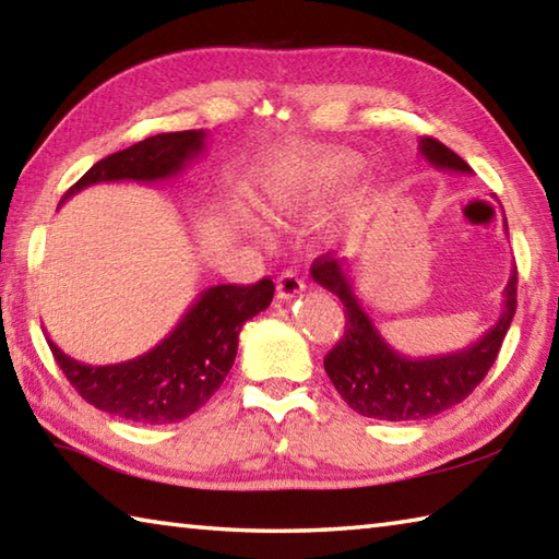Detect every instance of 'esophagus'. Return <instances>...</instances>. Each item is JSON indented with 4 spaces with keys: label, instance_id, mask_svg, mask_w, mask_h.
Listing matches in <instances>:
<instances>
[{
    "label": "esophagus",
    "instance_id": "esophagus-1",
    "mask_svg": "<svg viewBox=\"0 0 559 559\" xmlns=\"http://www.w3.org/2000/svg\"><path fill=\"white\" fill-rule=\"evenodd\" d=\"M302 288H306V283H302V278L298 276V273L283 271L281 276H278V298H283V300L296 298Z\"/></svg>",
    "mask_w": 559,
    "mask_h": 559
}]
</instances>
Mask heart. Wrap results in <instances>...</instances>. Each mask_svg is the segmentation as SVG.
I'll return each mask as SVG.
<instances>
[{"instance_id":"heart-1","label":"heart","mask_w":559,"mask_h":559,"mask_svg":"<svg viewBox=\"0 0 559 559\" xmlns=\"http://www.w3.org/2000/svg\"><path fill=\"white\" fill-rule=\"evenodd\" d=\"M359 167V159L343 150H313L298 165H293L278 177L273 187V202L278 210H296L306 197L323 194L328 189L343 185Z\"/></svg>"}]
</instances>
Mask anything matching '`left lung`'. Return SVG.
Returning a JSON list of instances; mask_svg holds the SVG:
<instances>
[{"mask_svg":"<svg viewBox=\"0 0 559 559\" xmlns=\"http://www.w3.org/2000/svg\"><path fill=\"white\" fill-rule=\"evenodd\" d=\"M419 153L437 169L471 175V167L439 140L421 138ZM503 224L508 231L506 219ZM347 269L345 259H333L325 253L313 261L310 276L343 300L345 335L325 355L323 365L330 382L349 404V409L384 421H416L429 419L466 400L493 367L510 320L515 316L518 271H510L503 290V310L486 335L456 353L412 359L396 353L380 335L355 296Z\"/></svg>","mask_w":559,"mask_h":559,"instance_id":"obj_1","label":"left lung"}]
</instances>
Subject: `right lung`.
<instances>
[{
    "mask_svg": "<svg viewBox=\"0 0 559 559\" xmlns=\"http://www.w3.org/2000/svg\"><path fill=\"white\" fill-rule=\"evenodd\" d=\"M204 130L163 132L128 150L103 157L75 182L63 200L100 182H163L177 177L204 153ZM273 281L251 286H212L202 290L163 343L145 355L116 365H86L49 347L56 362L83 400L135 424H175L212 400L229 374L246 320L266 310Z\"/></svg>",
    "mask_w": 559,
    "mask_h": 559,
    "instance_id": "1",
    "label": "right lung"
}]
</instances>
